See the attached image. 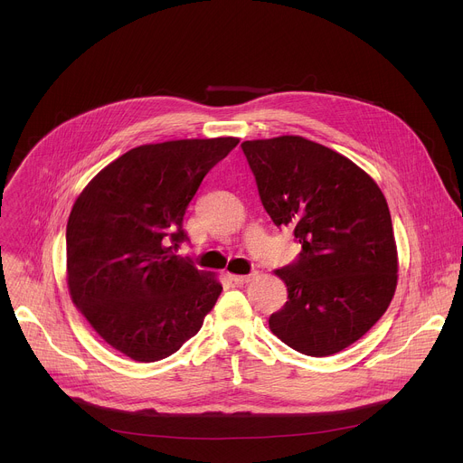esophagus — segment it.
Returning <instances> with one entry per match:
<instances>
[{"label":"esophagus","mask_w":463,"mask_h":463,"mask_svg":"<svg viewBox=\"0 0 463 463\" xmlns=\"http://www.w3.org/2000/svg\"><path fill=\"white\" fill-rule=\"evenodd\" d=\"M254 275H229V279L234 282V284H247L252 280Z\"/></svg>","instance_id":"1"}]
</instances>
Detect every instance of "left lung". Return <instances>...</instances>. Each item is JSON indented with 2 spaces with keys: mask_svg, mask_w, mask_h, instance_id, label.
I'll list each match as a JSON object with an SVG mask.
<instances>
[{
  "mask_svg": "<svg viewBox=\"0 0 463 463\" xmlns=\"http://www.w3.org/2000/svg\"><path fill=\"white\" fill-rule=\"evenodd\" d=\"M241 150L263 209L302 245L295 263L275 271L288 302L269 317L271 332L304 355H334L383 317L398 286L384 195L354 161L300 136L245 141Z\"/></svg>",
  "mask_w": 463,
  "mask_h": 463,
  "instance_id": "1",
  "label": "left lung"
}]
</instances>
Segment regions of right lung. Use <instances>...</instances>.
<instances>
[{"mask_svg":"<svg viewBox=\"0 0 463 463\" xmlns=\"http://www.w3.org/2000/svg\"><path fill=\"white\" fill-rule=\"evenodd\" d=\"M238 137L131 148L79 194L65 231L71 300L117 352L154 363L200 332L222 284L174 254L184 211Z\"/></svg>","mask_w":463,"mask_h":463,"instance_id":"1","label":"right lung"}]
</instances>
